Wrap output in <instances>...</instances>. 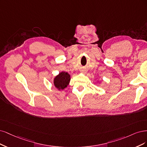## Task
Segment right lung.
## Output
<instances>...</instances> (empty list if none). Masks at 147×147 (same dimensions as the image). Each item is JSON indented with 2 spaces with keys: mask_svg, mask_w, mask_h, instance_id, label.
Returning a JSON list of instances; mask_svg holds the SVG:
<instances>
[{
  "mask_svg": "<svg viewBox=\"0 0 147 147\" xmlns=\"http://www.w3.org/2000/svg\"><path fill=\"white\" fill-rule=\"evenodd\" d=\"M70 80V75L67 72L61 71L54 78V86L59 90H62L67 87Z\"/></svg>",
  "mask_w": 147,
  "mask_h": 147,
  "instance_id": "obj_1",
  "label": "right lung"
}]
</instances>
